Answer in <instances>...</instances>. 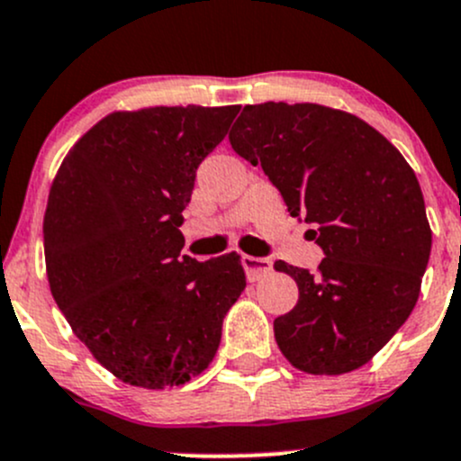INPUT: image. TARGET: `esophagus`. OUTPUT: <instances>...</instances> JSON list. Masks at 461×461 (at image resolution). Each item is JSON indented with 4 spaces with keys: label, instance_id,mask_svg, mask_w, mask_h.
Here are the masks:
<instances>
[{
    "label": "esophagus",
    "instance_id": "34e87169",
    "mask_svg": "<svg viewBox=\"0 0 461 461\" xmlns=\"http://www.w3.org/2000/svg\"><path fill=\"white\" fill-rule=\"evenodd\" d=\"M240 265H243L245 274H248L249 281H258V278L267 276L272 272V260L260 258V257H249V254H243L240 257Z\"/></svg>",
    "mask_w": 461,
    "mask_h": 461
}]
</instances>
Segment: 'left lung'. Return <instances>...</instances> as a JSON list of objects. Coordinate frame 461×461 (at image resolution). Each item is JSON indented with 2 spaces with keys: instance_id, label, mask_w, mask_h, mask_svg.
Wrapping results in <instances>:
<instances>
[{
  "instance_id": "left-lung-1",
  "label": "left lung",
  "mask_w": 461,
  "mask_h": 461,
  "mask_svg": "<svg viewBox=\"0 0 461 461\" xmlns=\"http://www.w3.org/2000/svg\"><path fill=\"white\" fill-rule=\"evenodd\" d=\"M230 144L325 254L317 274L274 263L299 285L294 310L274 319L278 348L310 375L361 368L420 299L432 234L415 171L368 122L310 102L245 106Z\"/></svg>"
}]
</instances>
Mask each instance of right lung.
<instances>
[{"label":"right lung","mask_w":461,"mask_h":461,"mask_svg":"<svg viewBox=\"0 0 461 461\" xmlns=\"http://www.w3.org/2000/svg\"><path fill=\"white\" fill-rule=\"evenodd\" d=\"M239 106L106 115L68 151L44 213L50 292L73 332L124 384L158 390L201 375L245 290L236 252L198 263L183 209L198 165Z\"/></svg>","instance_id":"add662e5"}]
</instances>
